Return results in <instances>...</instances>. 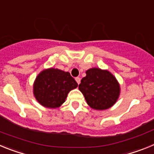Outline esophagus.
<instances>
[{"instance_id":"34e87169","label":"esophagus","mask_w":154,"mask_h":154,"mask_svg":"<svg viewBox=\"0 0 154 154\" xmlns=\"http://www.w3.org/2000/svg\"><path fill=\"white\" fill-rule=\"evenodd\" d=\"M75 81L77 82V83H78L79 85L80 82H81V79H80L79 77H76V78H75Z\"/></svg>"}]
</instances>
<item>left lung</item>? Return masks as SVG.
I'll return each instance as SVG.
<instances>
[{"instance_id": "8db88e82", "label": "left lung", "mask_w": 154, "mask_h": 154, "mask_svg": "<svg viewBox=\"0 0 154 154\" xmlns=\"http://www.w3.org/2000/svg\"><path fill=\"white\" fill-rule=\"evenodd\" d=\"M79 89L83 94L91 108L104 110L112 106L120 92L119 84L115 76L107 70L92 68L86 71Z\"/></svg>"}]
</instances>
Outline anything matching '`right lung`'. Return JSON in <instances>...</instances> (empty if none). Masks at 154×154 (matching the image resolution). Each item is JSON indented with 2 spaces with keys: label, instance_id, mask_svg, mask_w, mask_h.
<instances>
[{
  "label": "right lung",
  "instance_id": "obj_1",
  "mask_svg": "<svg viewBox=\"0 0 154 154\" xmlns=\"http://www.w3.org/2000/svg\"><path fill=\"white\" fill-rule=\"evenodd\" d=\"M77 86L70 73L51 68L38 75L33 91L35 99L42 106L54 109L65 103L68 93Z\"/></svg>",
  "mask_w": 154,
  "mask_h": 154
}]
</instances>
